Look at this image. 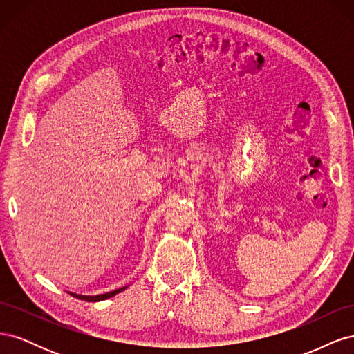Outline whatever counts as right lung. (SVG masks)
Instances as JSON below:
<instances>
[{"instance_id":"add662e5","label":"right lung","mask_w":354,"mask_h":354,"mask_svg":"<svg viewBox=\"0 0 354 354\" xmlns=\"http://www.w3.org/2000/svg\"><path fill=\"white\" fill-rule=\"evenodd\" d=\"M125 288H127V286H122V288H120V289H115V291L106 292V294H100V295H81V294H73V292H69V294H71L72 297H75V298H78V299H84V301H93V303H95V301H102V299H108V298H111V297H113V295H116V294L122 292Z\"/></svg>"}]
</instances>
